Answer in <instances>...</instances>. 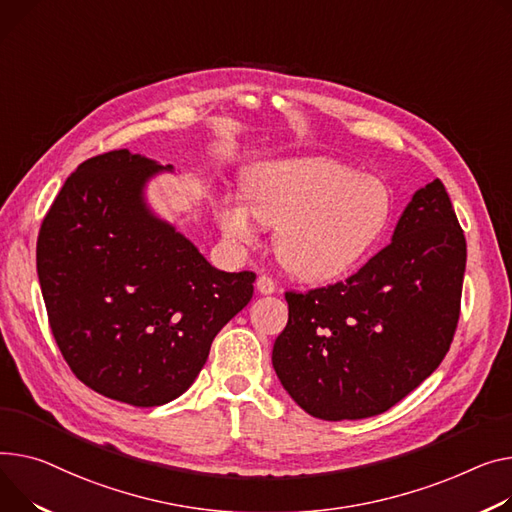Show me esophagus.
I'll return each instance as SVG.
<instances>
[{
	"mask_svg": "<svg viewBox=\"0 0 512 512\" xmlns=\"http://www.w3.org/2000/svg\"><path fill=\"white\" fill-rule=\"evenodd\" d=\"M257 290L261 294H274L276 292V282L271 280L269 276H259L257 278Z\"/></svg>",
	"mask_w": 512,
	"mask_h": 512,
	"instance_id": "1",
	"label": "esophagus"
}]
</instances>
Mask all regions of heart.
<instances>
[{
    "label": "heart",
    "mask_w": 512,
    "mask_h": 512,
    "mask_svg": "<svg viewBox=\"0 0 512 512\" xmlns=\"http://www.w3.org/2000/svg\"><path fill=\"white\" fill-rule=\"evenodd\" d=\"M245 203L222 199L218 222L236 243H249L251 214L276 228L280 263L309 282H325L354 269L381 243L391 218V189L377 177L327 158H286L253 166Z\"/></svg>",
    "instance_id": "heart-1"
}]
</instances>
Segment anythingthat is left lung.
<instances>
[{"label": "left lung", "instance_id": "obj_1", "mask_svg": "<svg viewBox=\"0 0 512 512\" xmlns=\"http://www.w3.org/2000/svg\"><path fill=\"white\" fill-rule=\"evenodd\" d=\"M465 261L463 228L436 179L414 193L393 241L356 274L286 292L288 325L271 354L284 389L329 422L387 412L447 356Z\"/></svg>", "mask_w": 512, "mask_h": 512}]
</instances>
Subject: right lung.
Wrapping results in <instances>:
<instances>
[{"mask_svg": "<svg viewBox=\"0 0 512 512\" xmlns=\"http://www.w3.org/2000/svg\"><path fill=\"white\" fill-rule=\"evenodd\" d=\"M173 166L113 150L82 162L49 208L37 271L61 356L92 391L135 407L185 393L218 331L253 298L156 218L150 177Z\"/></svg>", "mask_w": 512, "mask_h": 512, "instance_id": "1", "label": "right lung"}]
</instances>
